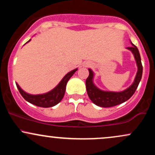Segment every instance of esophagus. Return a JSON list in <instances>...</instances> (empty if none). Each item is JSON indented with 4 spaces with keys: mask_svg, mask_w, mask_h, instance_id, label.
<instances>
[{
    "mask_svg": "<svg viewBox=\"0 0 155 155\" xmlns=\"http://www.w3.org/2000/svg\"><path fill=\"white\" fill-rule=\"evenodd\" d=\"M90 65V64H87V65Z\"/></svg>",
    "mask_w": 155,
    "mask_h": 155,
    "instance_id": "34e87169",
    "label": "esophagus"
}]
</instances>
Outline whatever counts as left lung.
I'll return each instance as SVG.
<instances>
[{"label":"left lung","instance_id":"left-lung-1","mask_svg":"<svg viewBox=\"0 0 155 155\" xmlns=\"http://www.w3.org/2000/svg\"><path fill=\"white\" fill-rule=\"evenodd\" d=\"M130 47H127L131 52L133 53L136 60L138 71H137L136 77L132 84L127 89L120 92H112V91H104L97 87L93 82L94 73L90 68H89V76L86 80V88L87 95L90 99L97 106L101 107H112L125 102L132 97V95L136 92L139 82L142 77L143 73V66L140 60V56L138 51V48L131 42Z\"/></svg>","mask_w":155,"mask_h":155}]
</instances>
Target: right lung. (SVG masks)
Masks as SVG:
<instances>
[{
  "instance_id": "obj_1",
  "label": "right lung",
  "mask_w": 155,
  "mask_h": 155,
  "mask_svg": "<svg viewBox=\"0 0 155 155\" xmlns=\"http://www.w3.org/2000/svg\"><path fill=\"white\" fill-rule=\"evenodd\" d=\"M31 41L30 39L27 43ZM78 70V68L74 69L71 71L68 72L64 77L62 79L60 83L57 85L54 89L51 91L46 92L44 94H39V95H31V94L25 92L17 83H16L17 87L18 88L21 95L24 97L25 100H26L28 102L35 105V106H39V107L43 108H49L55 106L61 101L63 99L64 95H65V88H66V84L68 81V80L71 79V77L74 75V73Z\"/></svg>"
}]
</instances>
